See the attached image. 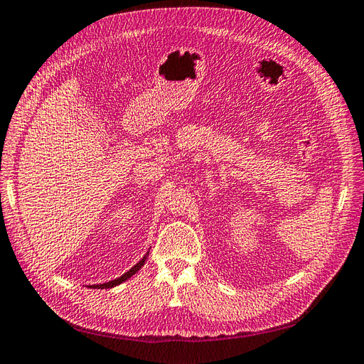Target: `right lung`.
I'll list each match as a JSON object with an SVG mask.
<instances>
[{
  "label": "right lung",
  "instance_id": "obj_1",
  "mask_svg": "<svg viewBox=\"0 0 364 364\" xmlns=\"http://www.w3.org/2000/svg\"><path fill=\"white\" fill-rule=\"evenodd\" d=\"M146 257H149V252L145 253V257L137 262V264H134L133 267H131L128 272H125L123 274L122 277H119V278H115V280H111V282H106V283H102V284H90L89 288H98V289H109V288H114V286H117V284H122L123 282H127L128 278H131L133 277L139 269H141L142 266H144V262H145V259H146Z\"/></svg>",
  "mask_w": 364,
  "mask_h": 364
}]
</instances>
